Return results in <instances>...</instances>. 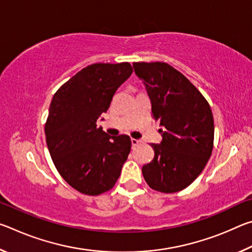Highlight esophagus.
Segmentation results:
<instances>
[{"label":"esophagus","instance_id":"34e87169","mask_svg":"<svg viewBox=\"0 0 252 252\" xmlns=\"http://www.w3.org/2000/svg\"><path fill=\"white\" fill-rule=\"evenodd\" d=\"M140 143V141L139 140H136V139H133L132 138L131 139V144H132V147H135V146H138V144Z\"/></svg>","mask_w":252,"mask_h":252}]
</instances>
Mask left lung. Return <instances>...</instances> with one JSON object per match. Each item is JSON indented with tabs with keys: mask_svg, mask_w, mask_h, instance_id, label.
<instances>
[{
	"mask_svg": "<svg viewBox=\"0 0 252 252\" xmlns=\"http://www.w3.org/2000/svg\"><path fill=\"white\" fill-rule=\"evenodd\" d=\"M151 100V114L163 126L155 157L142 167L151 189L173 193L189 187L206 167L215 138L213 116L201 92L164 62H134Z\"/></svg>",
	"mask_w": 252,
	"mask_h": 252,
	"instance_id": "8db88e82",
	"label": "left lung"
}]
</instances>
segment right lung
Returning a JSON list of instances; mask_svg holds the SVG:
<instances>
[{
	"mask_svg": "<svg viewBox=\"0 0 252 252\" xmlns=\"http://www.w3.org/2000/svg\"><path fill=\"white\" fill-rule=\"evenodd\" d=\"M130 63H95L59 88L51 102L45 136L61 177L79 192L111 190L131 150L129 135L110 136L96 126L117 89L131 75Z\"/></svg>",
	"mask_w": 252,
	"mask_h": 252,
	"instance_id": "1",
	"label": "right lung"
}]
</instances>
